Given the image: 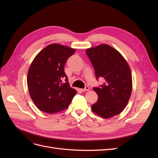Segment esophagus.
I'll use <instances>...</instances> for the list:
<instances>
[{
    "label": "esophagus",
    "instance_id": "34e87169",
    "mask_svg": "<svg viewBox=\"0 0 158 158\" xmlns=\"http://www.w3.org/2000/svg\"><path fill=\"white\" fill-rule=\"evenodd\" d=\"M80 90L82 91V92H85V91H88L89 90V87L88 86H85V88L80 89Z\"/></svg>",
    "mask_w": 158,
    "mask_h": 158
}]
</instances>
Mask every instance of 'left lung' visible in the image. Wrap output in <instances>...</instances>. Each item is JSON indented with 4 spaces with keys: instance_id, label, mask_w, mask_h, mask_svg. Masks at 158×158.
Segmentation results:
<instances>
[{
    "instance_id": "8db88e82",
    "label": "left lung",
    "mask_w": 158,
    "mask_h": 158,
    "mask_svg": "<svg viewBox=\"0 0 158 158\" xmlns=\"http://www.w3.org/2000/svg\"><path fill=\"white\" fill-rule=\"evenodd\" d=\"M96 79L103 78V84L93 89L98 99L92 105L93 112L103 118L121 113L127 105L132 92L131 69L121 54L112 47L102 44L86 50Z\"/></svg>"
}]
</instances>
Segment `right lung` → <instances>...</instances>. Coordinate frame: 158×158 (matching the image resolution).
Here are the masks:
<instances>
[{"instance_id": "obj_1", "label": "right lung", "mask_w": 158, "mask_h": 158, "mask_svg": "<svg viewBox=\"0 0 158 158\" xmlns=\"http://www.w3.org/2000/svg\"><path fill=\"white\" fill-rule=\"evenodd\" d=\"M75 49L56 44L41 50L28 70L27 83L30 97L37 107L47 113L69 107L77 92L70 87L64 66Z\"/></svg>"}]
</instances>
